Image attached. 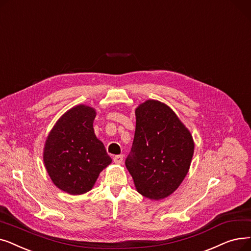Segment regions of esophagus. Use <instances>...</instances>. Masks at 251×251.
Wrapping results in <instances>:
<instances>
[{
    "label": "esophagus",
    "instance_id": "esophagus-1",
    "mask_svg": "<svg viewBox=\"0 0 251 251\" xmlns=\"http://www.w3.org/2000/svg\"><path fill=\"white\" fill-rule=\"evenodd\" d=\"M113 161L116 164H122L124 161V156L123 155H116V156L113 157Z\"/></svg>",
    "mask_w": 251,
    "mask_h": 251
}]
</instances>
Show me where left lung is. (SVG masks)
<instances>
[{
  "label": "left lung",
  "instance_id": "left-lung-1",
  "mask_svg": "<svg viewBox=\"0 0 251 251\" xmlns=\"http://www.w3.org/2000/svg\"><path fill=\"white\" fill-rule=\"evenodd\" d=\"M135 115V137L126 166L141 195L161 200L172 195L187 176L194 140L171 107L158 100L141 103Z\"/></svg>",
  "mask_w": 251,
  "mask_h": 251
}]
</instances>
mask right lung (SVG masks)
<instances>
[{
  "label": "right lung",
  "mask_w": 251,
  "mask_h": 251,
  "mask_svg": "<svg viewBox=\"0 0 251 251\" xmlns=\"http://www.w3.org/2000/svg\"><path fill=\"white\" fill-rule=\"evenodd\" d=\"M96 114L91 106H74L58 119L45 142L46 171L53 184L70 195L89 192L112 161L95 135Z\"/></svg>",
  "instance_id": "obj_1"
}]
</instances>
